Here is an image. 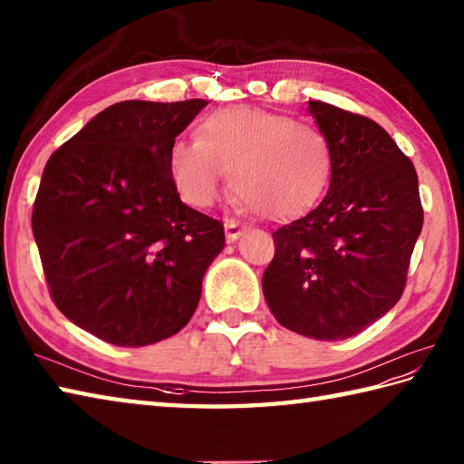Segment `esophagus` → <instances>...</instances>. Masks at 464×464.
I'll return each mask as SVG.
<instances>
[{
	"label": "esophagus",
	"instance_id": "obj_1",
	"mask_svg": "<svg viewBox=\"0 0 464 464\" xmlns=\"http://www.w3.org/2000/svg\"><path fill=\"white\" fill-rule=\"evenodd\" d=\"M224 230H226V238H228V242L238 240L240 236L246 232L244 226L240 222H236V220H226L224 222Z\"/></svg>",
	"mask_w": 464,
	"mask_h": 464
}]
</instances>
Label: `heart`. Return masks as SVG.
<instances>
[{
	"label": "heart",
	"instance_id": "heart-1",
	"mask_svg": "<svg viewBox=\"0 0 464 464\" xmlns=\"http://www.w3.org/2000/svg\"><path fill=\"white\" fill-rule=\"evenodd\" d=\"M168 172L179 196L196 208L218 200L230 172L240 210L286 220L306 212L326 190L333 150L316 126L238 106L208 113L198 124V138L169 141Z\"/></svg>",
	"mask_w": 464,
	"mask_h": 464
}]
</instances>
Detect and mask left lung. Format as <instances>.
<instances>
[{
	"label": "left lung",
	"instance_id": "left-lung-1",
	"mask_svg": "<svg viewBox=\"0 0 464 464\" xmlns=\"http://www.w3.org/2000/svg\"><path fill=\"white\" fill-rule=\"evenodd\" d=\"M308 110L333 150L330 188L314 210L272 232L262 290L292 333L344 340L402 296L422 230L419 178L374 120L324 102Z\"/></svg>",
	"mask_w": 464,
	"mask_h": 464
}]
</instances>
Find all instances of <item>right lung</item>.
<instances>
[{"instance_id": "right-lung-1", "label": "right lung", "mask_w": 464, "mask_h": 464, "mask_svg": "<svg viewBox=\"0 0 464 464\" xmlns=\"http://www.w3.org/2000/svg\"><path fill=\"white\" fill-rule=\"evenodd\" d=\"M206 100H128L100 111L47 160L32 230L65 318L116 346L179 333L224 226L179 200L168 146Z\"/></svg>"}]
</instances>
